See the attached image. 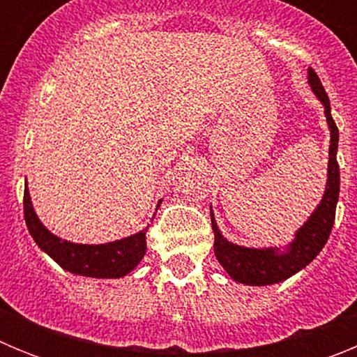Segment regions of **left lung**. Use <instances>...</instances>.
<instances>
[{"label": "left lung", "instance_id": "left-lung-1", "mask_svg": "<svg viewBox=\"0 0 357 357\" xmlns=\"http://www.w3.org/2000/svg\"><path fill=\"white\" fill-rule=\"evenodd\" d=\"M307 84L318 102L324 105L327 127L331 134L327 181L321 200L309 218L295 230V238L284 247H243L222 234L211 206V220L214 230V255L229 277L245 286L279 284L304 270L326 247L334 225V214L340 197V168L336 160L338 151V128L331 116V103L320 78L313 69H307Z\"/></svg>", "mask_w": 357, "mask_h": 357}]
</instances>
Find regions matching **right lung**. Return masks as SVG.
I'll return each mask as SVG.
<instances>
[{
    "instance_id": "right-lung-1",
    "label": "right lung",
    "mask_w": 357,
    "mask_h": 357,
    "mask_svg": "<svg viewBox=\"0 0 357 357\" xmlns=\"http://www.w3.org/2000/svg\"><path fill=\"white\" fill-rule=\"evenodd\" d=\"M160 202L157 204L159 209ZM24 220L33 241L39 245L44 254H48L66 272L93 279H119L134 270L146 254V230L135 232L127 238L116 241L100 243V245H85L73 243L53 234L37 216L31 204L28 184H24Z\"/></svg>"
}]
</instances>
